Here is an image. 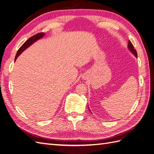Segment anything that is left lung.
Returning a JSON list of instances; mask_svg holds the SVG:
<instances>
[{
	"instance_id": "8db88e82",
	"label": "left lung",
	"mask_w": 154,
	"mask_h": 154,
	"mask_svg": "<svg viewBox=\"0 0 154 154\" xmlns=\"http://www.w3.org/2000/svg\"><path fill=\"white\" fill-rule=\"evenodd\" d=\"M128 49L132 51V53L136 56V57H137V51H136V50L134 49V45H132V42H130V40L128 41Z\"/></svg>"
}]
</instances>
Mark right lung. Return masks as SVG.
<instances>
[{
	"label": "right lung",
	"instance_id": "1",
	"mask_svg": "<svg viewBox=\"0 0 154 154\" xmlns=\"http://www.w3.org/2000/svg\"><path fill=\"white\" fill-rule=\"evenodd\" d=\"M44 35H45L44 32H40V33L36 34V35H35L33 36H32L31 38H29L28 40H26L25 42V43L21 46V47L19 48V49L18 50L17 53V54L15 56V61L17 60V58H18V56H19L22 53V52H23V51H24L26 49H27V48H28L29 46L31 45L32 43H34L35 41L40 39V38H42V37H43Z\"/></svg>",
	"mask_w": 154,
	"mask_h": 154
}]
</instances>
